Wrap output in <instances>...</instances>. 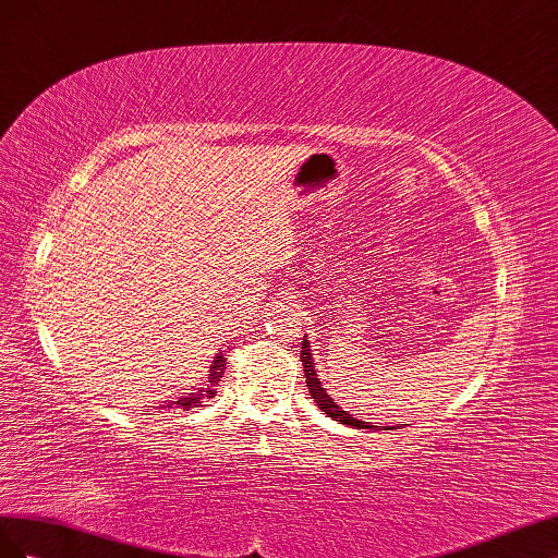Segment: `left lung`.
<instances>
[{
  "mask_svg": "<svg viewBox=\"0 0 558 558\" xmlns=\"http://www.w3.org/2000/svg\"><path fill=\"white\" fill-rule=\"evenodd\" d=\"M301 362H304V376H306V386H308V392L313 397V402L320 407L329 418L341 421L343 425L357 427V429H397V425H392V427H388V425H372V423H364L360 418H353L348 411H343L337 402L331 400V397L327 395V390L323 388V380L317 378V374H315V362H313L311 343L306 341V337H304V343H301Z\"/></svg>",
  "mask_w": 558,
  "mask_h": 558,
  "instance_id": "left-lung-1",
  "label": "left lung"
}]
</instances>
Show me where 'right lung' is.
I'll return each mask as SVG.
<instances>
[{
	"mask_svg": "<svg viewBox=\"0 0 558 558\" xmlns=\"http://www.w3.org/2000/svg\"><path fill=\"white\" fill-rule=\"evenodd\" d=\"M225 369H227V355L225 353H217L213 364H210V374H208V380H205V388H198L196 392H184L180 400H166V404H161L158 409H182V411H189L194 407H201L205 400H210V397H215L217 392V386H219V378L225 376Z\"/></svg>",
	"mask_w": 558,
	"mask_h": 558,
	"instance_id": "obj_1",
	"label": "right lung"
}]
</instances>
